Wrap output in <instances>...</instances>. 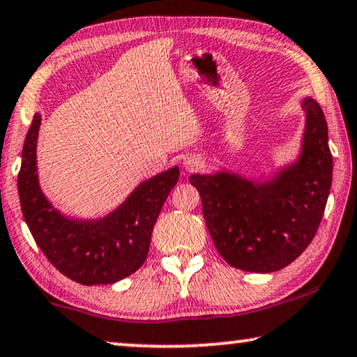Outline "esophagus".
Listing matches in <instances>:
<instances>
[{"instance_id": "esophagus-1", "label": "esophagus", "mask_w": 357, "mask_h": 357, "mask_svg": "<svg viewBox=\"0 0 357 357\" xmlns=\"http://www.w3.org/2000/svg\"><path fill=\"white\" fill-rule=\"evenodd\" d=\"M199 166H201L199 158L195 156V154H190V156L183 159V167L187 170H196Z\"/></svg>"}]
</instances>
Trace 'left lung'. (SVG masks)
I'll use <instances>...</instances> for the list:
<instances>
[{
  "instance_id": "1",
  "label": "left lung",
  "mask_w": 357,
  "mask_h": 357,
  "mask_svg": "<svg viewBox=\"0 0 357 357\" xmlns=\"http://www.w3.org/2000/svg\"><path fill=\"white\" fill-rule=\"evenodd\" d=\"M306 128L298 161L266 182L229 172L193 174L203 215L219 255L231 267L275 272L311 245L324 217L333 159L327 121L316 101H303Z\"/></svg>"
}]
</instances>
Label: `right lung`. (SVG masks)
<instances>
[{
	"label": "right lung",
	"mask_w": 357,
	"mask_h": 357,
	"mask_svg": "<svg viewBox=\"0 0 357 357\" xmlns=\"http://www.w3.org/2000/svg\"><path fill=\"white\" fill-rule=\"evenodd\" d=\"M40 123V114H35L17 177L20 208L35 243L61 273L82 285H107L132 275L146 261L153 227L177 183L178 167L144 180L126 203L102 219H72L41 193L37 174Z\"/></svg>",
	"instance_id": "right-lung-1"
}]
</instances>
